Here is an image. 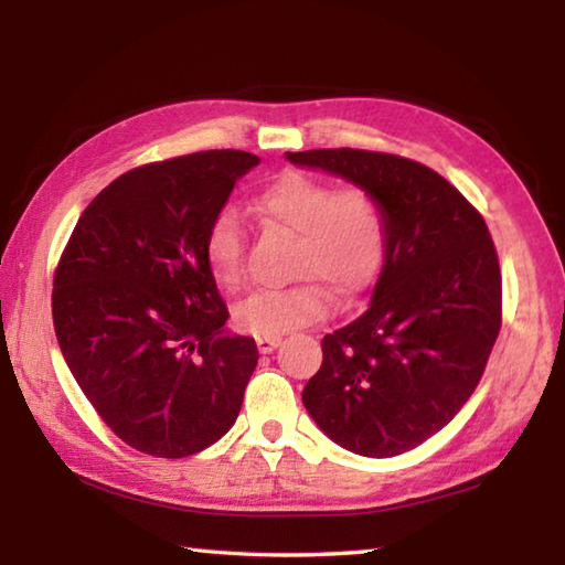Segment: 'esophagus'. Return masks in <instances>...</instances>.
I'll return each instance as SVG.
<instances>
[{
    "label": "esophagus",
    "mask_w": 565,
    "mask_h": 565,
    "mask_svg": "<svg viewBox=\"0 0 565 565\" xmlns=\"http://www.w3.org/2000/svg\"><path fill=\"white\" fill-rule=\"evenodd\" d=\"M279 343H281L279 337H256V347H259L262 353H271Z\"/></svg>",
    "instance_id": "1"
}]
</instances>
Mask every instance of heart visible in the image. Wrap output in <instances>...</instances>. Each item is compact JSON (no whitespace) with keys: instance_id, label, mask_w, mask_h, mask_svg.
Instances as JSON below:
<instances>
[{"instance_id":"1","label":"heart","mask_w":565,"mask_h":565,"mask_svg":"<svg viewBox=\"0 0 565 565\" xmlns=\"http://www.w3.org/2000/svg\"><path fill=\"white\" fill-rule=\"evenodd\" d=\"M254 212L266 226L296 236L294 274L306 276L289 289L256 291L234 309L236 327L254 337H284L321 321L331 294L343 299L369 291L386 262L388 228L379 199L366 189H339L299 171L271 181L254 196ZM204 264L224 291L246 281V228L234 212H218L202 242ZM324 282L321 285L320 281Z\"/></svg>"}]
</instances>
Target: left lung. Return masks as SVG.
Masks as SVG:
<instances>
[{
  "mask_svg": "<svg viewBox=\"0 0 565 565\" xmlns=\"http://www.w3.org/2000/svg\"><path fill=\"white\" fill-rule=\"evenodd\" d=\"M286 159L371 191L388 228L369 309L323 337L303 406L353 454L411 451L471 398L499 339L501 266L489 226L461 191L414 159L347 147Z\"/></svg>",
  "mask_w": 565,
  "mask_h": 565,
  "instance_id": "left-lung-1",
  "label": "left lung"
}]
</instances>
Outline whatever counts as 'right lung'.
Returning <instances> with one entry per match:
<instances>
[{
	"label": "right lung",
	"mask_w": 565,
	"mask_h": 565,
	"mask_svg": "<svg viewBox=\"0 0 565 565\" xmlns=\"http://www.w3.org/2000/svg\"><path fill=\"white\" fill-rule=\"evenodd\" d=\"M259 157L236 149L151 161L114 179L54 269L52 317L76 384L124 444L184 458L242 411L259 351L228 337L204 232Z\"/></svg>",
	"instance_id": "obj_1"
}]
</instances>
